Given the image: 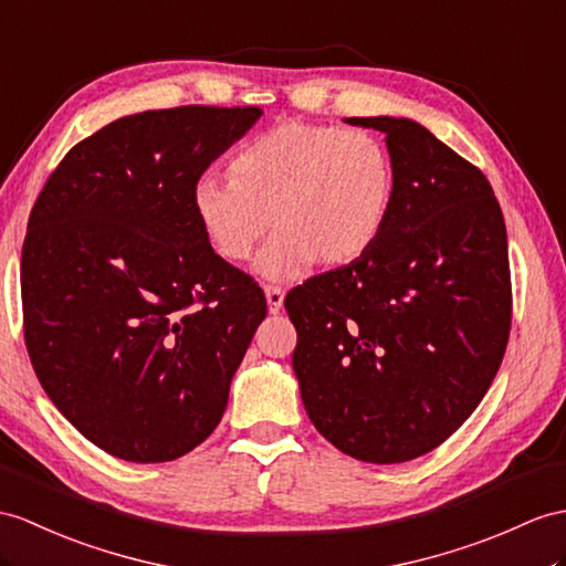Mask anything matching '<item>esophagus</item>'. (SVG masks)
Wrapping results in <instances>:
<instances>
[{
    "label": "esophagus",
    "instance_id": "34e87169",
    "mask_svg": "<svg viewBox=\"0 0 566 566\" xmlns=\"http://www.w3.org/2000/svg\"><path fill=\"white\" fill-rule=\"evenodd\" d=\"M264 293H266V305H269V312H271V314L281 312V307H283V297H285L283 287H279V285H266V287H264Z\"/></svg>",
    "mask_w": 566,
    "mask_h": 566
}]
</instances>
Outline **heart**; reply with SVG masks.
I'll return each instance as SVG.
<instances>
[{"instance_id": "heart-1", "label": "heart", "mask_w": 566, "mask_h": 566, "mask_svg": "<svg viewBox=\"0 0 566 566\" xmlns=\"http://www.w3.org/2000/svg\"><path fill=\"white\" fill-rule=\"evenodd\" d=\"M394 201V158L377 134L305 122L254 136L232 156L230 179L203 175L191 187L206 242L232 264L252 259L273 223L256 264L271 281L295 279L312 261L336 269L365 256Z\"/></svg>"}]
</instances>
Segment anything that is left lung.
Here are the masks:
<instances>
[{
    "mask_svg": "<svg viewBox=\"0 0 566 566\" xmlns=\"http://www.w3.org/2000/svg\"><path fill=\"white\" fill-rule=\"evenodd\" d=\"M387 134L396 201L379 242L293 287V369L331 444L367 463L437 449L478 408L512 328L500 201L475 165L406 117H348Z\"/></svg>",
    "mask_w": 566,
    "mask_h": 566,
    "instance_id": "8db88e82",
    "label": "left lung"
}]
</instances>
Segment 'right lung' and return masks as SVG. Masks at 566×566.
Listing matches in <instances>:
<instances>
[{
    "label": "right lung",
    "instance_id": "1",
    "mask_svg": "<svg viewBox=\"0 0 566 566\" xmlns=\"http://www.w3.org/2000/svg\"><path fill=\"white\" fill-rule=\"evenodd\" d=\"M259 107L187 105L109 122L50 175L21 254L23 336L50 401L132 463L199 447L266 316L264 291L206 242L203 170Z\"/></svg>",
    "mask_w": 566,
    "mask_h": 566
}]
</instances>
